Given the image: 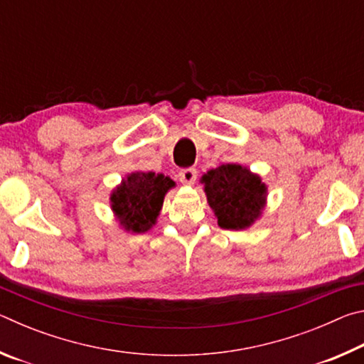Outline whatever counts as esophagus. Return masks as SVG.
<instances>
[{"label": "esophagus", "mask_w": 364, "mask_h": 364, "mask_svg": "<svg viewBox=\"0 0 364 364\" xmlns=\"http://www.w3.org/2000/svg\"><path fill=\"white\" fill-rule=\"evenodd\" d=\"M180 181L183 184H188V186H191V184L196 183V178H197V170L196 168H186V170H181L180 171Z\"/></svg>", "instance_id": "esophagus-1"}]
</instances>
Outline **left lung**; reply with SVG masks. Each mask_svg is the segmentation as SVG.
Listing matches in <instances>:
<instances>
[{
  "mask_svg": "<svg viewBox=\"0 0 364 364\" xmlns=\"http://www.w3.org/2000/svg\"><path fill=\"white\" fill-rule=\"evenodd\" d=\"M207 202L223 230L242 231L262 218L268 186L262 176L241 164H223L200 176Z\"/></svg>",
  "mask_w": 364,
  "mask_h": 364,
  "instance_id": "1",
  "label": "left lung"
}]
</instances>
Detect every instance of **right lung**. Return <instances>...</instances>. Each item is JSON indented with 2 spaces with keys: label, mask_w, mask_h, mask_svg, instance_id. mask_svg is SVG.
I'll list each match as a JSON object with an SVG mask.
<instances>
[{
  "label": "right lung",
  "mask_w": 364,
  "mask_h": 364,
  "mask_svg": "<svg viewBox=\"0 0 364 364\" xmlns=\"http://www.w3.org/2000/svg\"><path fill=\"white\" fill-rule=\"evenodd\" d=\"M176 183L156 171H132L110 191V210L119 228L127 232L144 234L157 225L164 199Z\"/></svg>",
  "instance_id": "add662e5"
}]
</instances>
